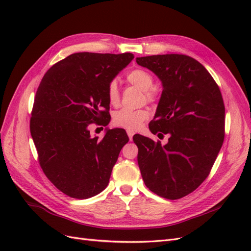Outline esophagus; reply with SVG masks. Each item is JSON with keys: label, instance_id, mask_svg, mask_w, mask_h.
<instances>
[{"label": "esophagus", "instance_id": "esophagus-1", "mask_svg": "<svg viewBox=\"0 0 251 251\" xmlns=\"http://www.w3.org/2000/svg\"><path fill=\"white\" fill-rule=\"evenodd\" d=\"M127 136H128V138H130V140L132 141L133 136H134V132L133 131H127Z\"/></svg>", "mask_w": 251, "mask_h": 251}]
</instances>
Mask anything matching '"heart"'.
Masks as SVG:
<instances>
[{
  "label": "heart",
  "mask_w": 251,
  "mask_h": 251,
  "mask_svg": "<svg viewBox=\"0 0 251 251\" xmlns=\"http://www.w3.org/2000/svg\"><path fill=\"white\" fill-rule=\"evenodd\" d=\"M126 80L131 85L139 88L144 92V96L148 101H154L156 98V91L154 87V77L149 71L136 68L126 74ZM108 100L112 105H118L120 101V93L116 80L110 81L108 90ZM149 118L147 110H130L121 109L113 116V123L115 126L126 128L128 131H136L142 126L143 121Z\"/></svg>",
  "instance_id": "b5f03b06"
}]
</instances>
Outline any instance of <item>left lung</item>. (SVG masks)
Masks as SVG:
<instances>
[{
    "label": "left lung",
    "mask_w": 251,
    "mask_h": 251,
    "mask_svg": "<svg viewBox=\"0 0 251 251\" xmlns=\"http://www.w3.org/2000/svg\"><path fill=\"white\" fill-rule=\"evenodd\" d=\"M162 83L150 131L161 144L134 135L138 165L147 187L165 199H180L207 178L224 140L225 108L220 89L198 60L183 54L137 57Z\"/></svg>",
    "instance_id": "obj_1"
}]
</instances>
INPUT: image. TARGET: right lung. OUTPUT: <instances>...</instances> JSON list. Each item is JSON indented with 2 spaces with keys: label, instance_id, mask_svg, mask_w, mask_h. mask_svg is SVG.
<instances>
[{
  "label": "right lung",
  "instance_id": "1",
  "mask_svg": "<svg viewBox=\"0 0 251 251\" xmlns=\"http://www.w3.org/2000/svg\"><path fill=\"white\" fill-rule=\"evenodd\" d=\"M133 58L132 53H74L53 65L37 88L30 133L43 172L71 198L101 193L128 141L124 128H107L100 140L89 126L109 125L108 86Z\"/></svg>",
  "mask_w": 251,
  "mask_h": 251
}]
</instances>
